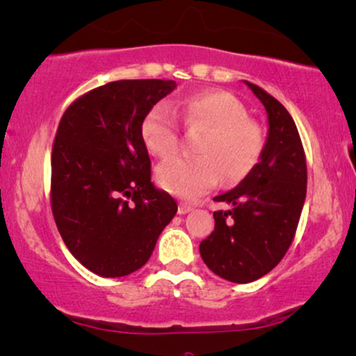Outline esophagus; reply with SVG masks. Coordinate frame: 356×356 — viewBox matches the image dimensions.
I'll use <instances>...</instances> for the list:
<instances>
[{
	"label": "esophagus",
	"instance_id": "1",
	"mask_svg": "<svg viewBox=\"0 0 356 356\" xmlns=\"http://www.w3.org/2000/svg\"><path fill=\"white\" fill-rule=\"evenodd\" d=\"M192 211V207L189 204H179V209H177V212L181 213V216H184V213H187V212H191Z\"/></svg>",
	"mask_w": 356,
	"mask_h": 356
}]
</instances>
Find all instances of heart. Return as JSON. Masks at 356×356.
<instances>
[{
  "mask_svg": "<svg viewBox=\"0 0 356 356\" xmlns=\"http://www.w3.org/2000/svg\"><path fill=\"white\" fill-rule=\"evenodd\" d=\"M187 127L205 129L197 143V157H172L156 170L162 189L182 199H194L219 182L242 181L264 151L260 127L248 119L247 108L234 94L209 89L184 97L172 106ZM165 104L149 111L140 126L144 145L156 157H169L179 143L177 122Z\"/></svg>",
  "mask_w": 356,
  "mask_h": 356,
  "instance_id": "heart-1",
  "label": "heart"
}]
</instances>
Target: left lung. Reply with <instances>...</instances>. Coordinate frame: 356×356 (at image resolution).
Segmentation results:
<instances>
[{"mask_svg": "<svg viewBox=\"0 0 356 356\" xmlns=\"http://www.w3.org/2000/svg\"><path fill=\"white\" fill-rule=\"evenodd\" d=\"M245 84L267 111V139L241 184L213 197L229 209L213 212L216 229L199 245L205 265L234 284L254 282L284 259L307 195L305 152L292 115L262 88Z\"/></svg>", "mask_w": 356, "mask_h": 356, "instance_id": "1", "label": "left lung"}]
</instances>
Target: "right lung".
Returning <instances> with one entry per match:
<instances>
[{
  "label": "right lung",
  "mask_w": 356,
  "mask_h": 356,
  "mask_svg": "<svg viewBox=\"0 0 356 356\" xmlns=\"http://www.w3.org/2000/svg\"><path fill=\"white\" fill-rule=\"evenodd\" d=\"M174 81L121 79L76 99L63 114L51 156V207L64 243L99 277L139 270L177 204L151 182L140 136Z\"/></svg>",
  "instance_id": "obj_1"
}]
</instances>
